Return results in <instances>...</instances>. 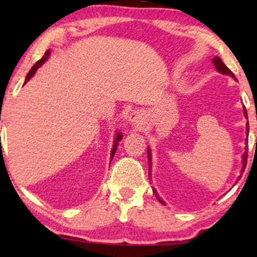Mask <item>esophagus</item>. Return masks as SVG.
<instances>
[{
    "label": "esophagus",
    "mask_w": 257,
    "mask_h": 257,
    "mask_svg": "<svg viewBox=\"0 0 257 257\" xmlns=\"http://www.w3.org/2000/svg\"><path fill=\"white\" fill-rule=\"evenodd\" d=\"M144 120H145V118H144V113L139 110L133 111L128 117L130 124H131L133 127H142L144 124Z\"/></svg>",
    "instance_id": "obj_1"
}]
</instances>
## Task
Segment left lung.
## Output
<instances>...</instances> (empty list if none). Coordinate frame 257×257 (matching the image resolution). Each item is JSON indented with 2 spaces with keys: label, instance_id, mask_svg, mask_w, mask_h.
<instances>
[{
  "label": "left lung",
  "instance_id": "left-lung-1",
  "mask_svg": "<svg viewBox=\"0 0 257 257\" xmlns=\"http://www.w3.org/2000/svg\"><path fill=\"white\" fill-rule=\"evenodd\" d=\"M212 62H213V64H214V66H215V69L217 70V71H219L220 73H222V75H227V76H230L231 78H234L235 80H237L236 79V77L234 76V73L230 71L229 69L227 68L226 65H224V63L221 61V58L220 57H217V56H215V57H214L213 59H212ZM243 114H244V117L245 118H248V114H247V110H245V107L243 106ZM245 132H247V137H248V135H249V124L247 122V126H245ZM248 138L245 139V147H244V153L242 154V168H241V173H240V175H238L237 177V180L238 179H240L241 177H242V173H243L244 172V168H245V164H247V158H248V154H247V151H248V146H247V144H248ZM147 157H149V177H150V180H151V178H152V174H151V170H152V156H151V149L149 147V149H147ZM237 180H236V182H237ZM153 189V193H154V195L157 196V199H158V201H159L160 203H163V205H165V202H164V200L160 198L159 196V194H158V192H157V189L156 188H152Z\"/></svg>",
  "mask_w": 257,
  "mask_h": 257
}]
</instances>
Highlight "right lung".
I'll return each instance as SVG.
<instances>
[{
	"label": "right lung",
	"mask_w": 257,
	"mask_h": 257,
	"mask_svg": "<svg viewBox=\"0 0 257 257\" xmlns=\"http://www.w3.org/2000/svg\"><path fill=\"white\" fill-rule=\"evenodd\" d=\"M49 56H50V50H47V52H45L43 57H42V58L40 59V61H38V62L36 63V64H35V65L33 66V68L30 69V71L28 72V75H27V77H26V80H24V84H26L27 82H29V80L31 79V77H33V76L35 75V73H36L38 68H41V66L43 65L44 63L48 61ZM24 84H23V85H24ZM121 139H122V133L117 132V135L114 136V144H113V147H112V151H111V160L113 159V156H114L115 151H117V146H118V144H119V142H120Z\"/></svg>",
	"instance_id": "obj_1"
}]
</instances>
